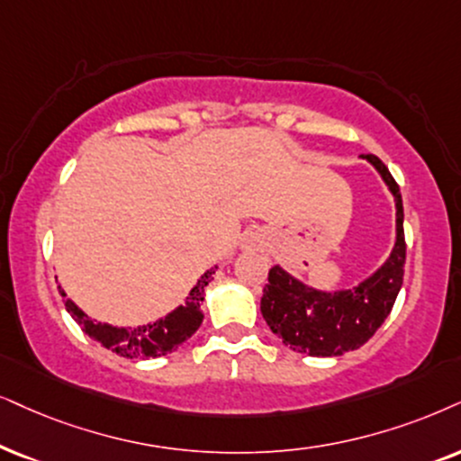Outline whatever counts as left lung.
<instances>
[{
	"label": "left lung",
	"mask_w": 461,
	"mask_h": 461,
	"mask_svg": "<svg viewBox=\"0 0 461 461\" xmlns=\"http://www.w3.org/2000/svg\"><path fill=\"white\" fill-rule=\"evenodd\" d=\"M361 157L376 167L395 197L398 234L389 259L357 287L336 294L306 287L283 267L274 266L261 295V314L274 334L294 351L314 357H334L366 345L392 312L404 278L406 242L400 187L378 157Z\"/></svg>",
	"instance_id": "left-lung-1"
}]
</instances>
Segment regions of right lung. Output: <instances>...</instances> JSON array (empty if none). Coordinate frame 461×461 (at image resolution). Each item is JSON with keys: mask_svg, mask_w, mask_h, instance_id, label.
<instances>
[{"mask_svg": "<svg viewBox=\"0 0 461 461\" xmlns=\"http://www.w3.org/2000/svg\"><path fill=\"white\" fill-rule=\"evenodd\" d=\"M214 270H208L203 276L197 281V285L191 289L187 295V302L183 306H178L176 311L167 314L161 321L149 323V325H138V328H114V325L91 321L86 314L74 304L72 300L66 298V291L59 287V294L66 304L68 312L72 314L74 321L83 325L85 334L91 336L93 340H97L100 345L110 348L113 353L123 355V357L136 359V357H161L167 355L183 345L187 338H191L202 325V308L203 302V289L212 281Z\"/></svg>", "mask_w": 461, "mask_h": 461, "instance_id": "right-lung-1", "label": "right lung"}]
</instances>
